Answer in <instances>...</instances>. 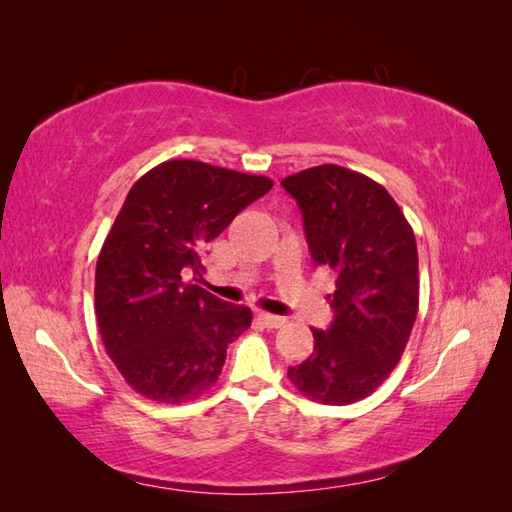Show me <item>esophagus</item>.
<instances>
[{
    "mask_svg": "<svg viewBox=\"0 0 512 512\" xmlns=\"http://www.w3.org/2000/svg\"><path fill=\"white\" fill-rule=\"evenodd\" d=\"M257 319L262 321L266 328H281V325L286 323L284 317H277V314H270V312H259Z\"/></svg>",
    "mask_w": 512,
    "mask_h": 512,
    "instance_id": "1",
    "label": "esophagus"
}]
</instances>
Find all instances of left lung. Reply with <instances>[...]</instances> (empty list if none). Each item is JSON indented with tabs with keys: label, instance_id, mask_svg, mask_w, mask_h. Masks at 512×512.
I'll return each instance as SVG.
<instances>
[{
	"label": "left lung",
	"instance_id": "8db88e82",
	"mask_svg": "<svg viewBox=\"0 0 512 512\" xmlns=\"http://www.w3.org/2000/svg\"><path fill=\"white\" fill-rule=\"evenodd\" d=\"M297 200L312 262L336 275L334 321L312 330L314 350L288 378L323 405L363 400L400 361L418 314L413 228L383 184L339 165L281 180Z\"/></svg>",
	"mask_w": 512,
	"mask_h": 512
}]
</instances>
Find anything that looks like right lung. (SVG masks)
Returning <instances> with one entry per match:
<instances>
[{"instance_id": "add662e5", "label": "right lung", "mask_w": 512, "mask_h": 512, "mask_svg": "<svg viewBox=\"0 0 512 512\" xmlns=\"http://www.w3.org/2000/svg\"><path fill=\"white\" fill-rule=\"evenodd\" d=\"M273 189L264 176L167 160L129 189L96 262L94 306L107 356L140 396L180 405L222 374L253 312L198 284L204 246Z\"/></svg>"}]
</instances>
